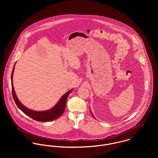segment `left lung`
I'll use <instances>...</instances> for the list:
<instances>
[{
	"label": "left lung",
	"instance_id": "obj_1",
	"mask_svg": "<svg viewBox=\"0 0 158 158\" xmlns=\"http://www.w3.org/2000/svg\"><path fill=\"white\" fill-rule=\"evenodd\" d=\"M90 113H91V114H92V116H93V117H94V115H93V114H92V112H91V111H90ZM94 118H95V117H94Z\"/></svg>",
	"mask_w": 158,
	"mask_h": 158
}]
</instances>
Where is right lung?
Here are the masks:
<instances>
[{
    "mask_svg": "<svg viewBox=\"0 0 158 158\" xmlns=\"http://www.w3.org/2000/svg\"><path fill=\"white\" fill-rule=\"evenodd\" d=\"M15 70V66L13 69V71L11 73V88H12V94H13V99L18 106V107L23 111V113L29 116L30 117L32 118L33 119L37 120V121H41V122H48V121H52L54 120L58 117H60L63 113H64L66 108V100L68 98L69 94L71 92V91L73 90V89H70L68 92H66L58 101L57 104L53 106L52 108L44 111H36L31 110L30 109H28L26 106H25L23 104H22L19 100H18L16 93L14 90V87L13 85V72Z\"/></svg>",
    "mask_w": 158,
    "mask_h": 158,
    "instance_id": "obj_1",
    "label": "right lung"
}]
</instances>
